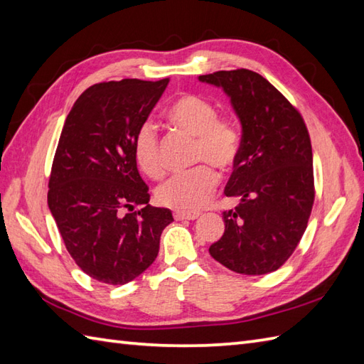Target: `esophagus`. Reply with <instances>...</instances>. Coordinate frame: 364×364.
<instances>
[{
    "mask_svg": "<svg viewBox=\"0 0 364 364\" xmlns=\"http://www.w3.org/2000/svg\"><path fill=\"white\" fill-rule=\"evenodd\" d=\"M200 213H186V211H176L173 213V218L176 220H196L198 219Z\"/></svg>",
    "mask_w": 364,
    "mask_h": 364,
    "instance_id": "obj_1",
    "label": "esophagus"
}]
</instances>
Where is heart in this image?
<instances>
[{
  "instance_id": "b5f03b06",
  "label": "heart",
  "mask_w": 364,
  "mask_h": 364,
  "mask_svg": "<svg viewBox=\"0 0 364 364\" xmlns=\"http://www.w3.org/2000/svg\"><path fill=\"white\" fill-rule=\"evenodd\" d=\"M167 119L184 133L197 137L194 161L205 164L161 184L156 198L161 205L176 211H197L208 203L218 188L219 176L211 166L228 170L236 164L241 153V133L233 122L219 117L213 103L194 94L178 97L168 107ZM133 154L146 176L158 180L164 175L158 131L150 122L136 131Z\"/></svg>"
}]
</instances>
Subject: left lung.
Wrapping results in <instances>:
<instances>
[{"label":"left lung","instance_id":"obj_1","mask_svg":"<svg viewBox=\"0 0 364 364\" xmlns=\"http://www.w3.org/2000/svg\"><path fill=\"white\" fill-rule=\"evenodd\" d=\"M222 87L242 127L241 153L225 188V231L211 257L244 275L282 267L304 236L314 202L313 151L300 112L266 78L247 68L198 76Z\"/></svg>","mask_w":364,"mask_h":364}]
</instances>
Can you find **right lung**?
<instances>
[{"mask_svg": "<svg viewBox=\"0 0 364 364\" xmlns=\"http://www.w3.org/2000/svg\"><path fill=\"white\" fill-rule=\"evenodd\" d=\"M168 78L94 84L68 112L53 159L48 206L70 257L82 272L125 284L156 259L170 222L167 208L149 205L133 141ZM136 205L141 210L134 211Z\"/></svg>", "mask_w": 364, "mask_h": 364, "instance_id": "add662e5", "label": "right lung"}]
</instances>
